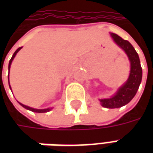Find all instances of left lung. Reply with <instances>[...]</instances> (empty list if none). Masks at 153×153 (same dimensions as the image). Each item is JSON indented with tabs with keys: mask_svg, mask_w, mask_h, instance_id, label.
Listing matches in <instances>:
<instances>
[{
	"mask_svg": "<svg viewBox=\"0 0 153 153\" xmlns=\"http://www.w3.org/2000/svg\"><path fill=\"white\" fill-rule=\"evenodd\" d=\"M111 38L119 47L125 51L130 61V73L126 83L122 85L111 98L99 99L103 107L106 108H119L128 104L138 91L142 80V67L138 53L127 40H124L115 33H111Z\"/></svg>",
	"mask_w": 153,
	"mask_h": 153,
	"instance_id": "1",
	"label": "left lung"
}]
</instances>
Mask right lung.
Returning <instances> with one entry per match:
<instances>
[{"label":"right lung","mask_w":153,"mask_h":153,"mask_svg":"<svg viewBox=\"0 0 153 153\" xmlns=\"http://www.w3.org/2000/svg\"><path fill=\"white\" fill-rule=\"evenodd\" d=\"M22 48L21 47H19L18 49L17 50L15 51V53L13 54V56H12L11 57V59H10V62H9V67H8V69H9V72H10V65H11L12 63V60H14V58H15V56H16V54L18 53V51L20 49ZM8 80H9V75H8ZM9 83H10V82H9ZM20 105H21L23 107H25V109H27V110H29V111H33V112H37V113H44V112H47V111H51V110L52 109V108H47V109H34V108H32V107H30V106H25V105H24V104H22V103H19Z\"/></svg>","instance_id":"right-lung-1"}]
</instances>
